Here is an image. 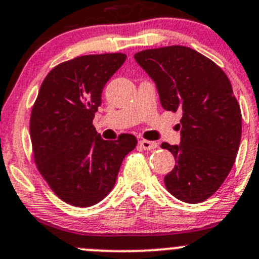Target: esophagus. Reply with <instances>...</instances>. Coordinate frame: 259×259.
<instances>
[{"instance_id":"34e87169","label":"esophagus","mask_w":259,"mask_h":259,"mask_svg":"<svg viewBox=\"0 0 259 259\" xmlns=\"http://www.w3.org/2000/svg\"><path fill=\"white\" fill-rule=\"evenodd\" d=\"M139 147H141L142 149H144V151H152V149H156L157 147H158V143L142 139V141H139Z\"/></svg>"}]
</instances>
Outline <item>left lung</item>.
Returning a JSON list of instances; mask_svg holds the SVG:
<instances>
[{"mask_svg":"<svg viewBox=\"0 0 259 259\" xmlns=\"http://www.w3.org/2000/svg\"><path fill=\"white\" fill-rule=\"evenodd\" d=\"M134 59L156 83L162 107L183 112L180 144H161L176 161L166 189L187 203L208 199L240 146L241 112L230 80L212 60L184 46L141 51Z\"/></svg>","mask_w":259,"mask_h":259,"instance_id":"obj_1","label":"left lung"}]
</instances>
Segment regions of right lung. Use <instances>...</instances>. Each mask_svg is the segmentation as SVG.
<instances>
[{"instance_id":"obj_1","label":"right lung","mask_w":259,"mask_h":259,"mask_svg":"<svg viewBox=\"0 0 259 259\" xmlns=\"http://www.w3.org/2000/svg\"><path fill=\"white\" fill-rule=\"evenodd\" d=\"M126 60L124 53L76 57L53 67L30 115L34 161L55 194L75 207L97 204L112 190L137 138L105 141L93 126L102 91Z\"/></svg>"}]
</instances>
